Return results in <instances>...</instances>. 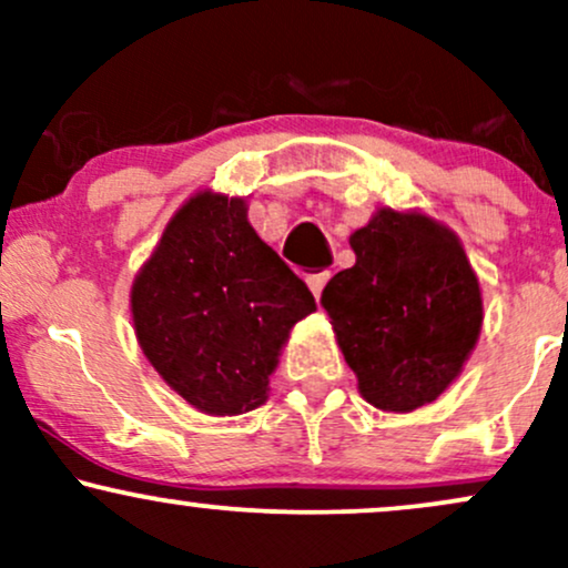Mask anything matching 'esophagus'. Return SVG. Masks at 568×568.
I'll list each match as a JSON object with an SVG mask.
<instances>
[{"instance_id": "34e87169", "label": "esophagus", "mask_w": 568, "mask_h": 568, "mask_svg": "<svg viewBox=\"0 0 568 568\" xmlns=\"http://www.w3.org/2000/svg\"><path fill=\"white\" fill-rule=\"evenodd\" d=\"M328 280H331V272H317V275L306 277V285H310V291L315 293V298L323 296V288H325V283H328Z\"/></svg>"}]
</instances>
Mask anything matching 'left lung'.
<instances>
[{
  "label": "left lung",
  "instance_id": "left-lung-1",
  "mask_svg": "<svg viewBox=\"0 0 568 568\" xmlns=\"http://www.w3.org/2000/svg\"><path fill=\"white\" fill-rule=\"evenodd\" d=\"M355 264L331 277L323 306L357 389L408 414L452 387L484 325V296L454 230L422 211L376 207L349 234Z\"/></svg>",
  "mask_w": 568,
  "mask_h": 568
}]
</instances>
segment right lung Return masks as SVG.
I'll return each mask as SVG.
<instances>
[{
  "mask_svg": "<svg viewBox=\"0 0 568 568\" xmlns=\"http://www.w3.org/2000/svg\"><path fill=\"white\" fill-rule=\"evenodd\" d=\"M315 310L304 280L251 226L247 200L213 189L173 213L130 288L146 361L211 416L264 406L291 328Z\"/></svg>",
  "mask_w": 568,
  "mask_h": 568,
  "instance_id": "add662e5",
  "label": "right lung"
}]
</instances>
